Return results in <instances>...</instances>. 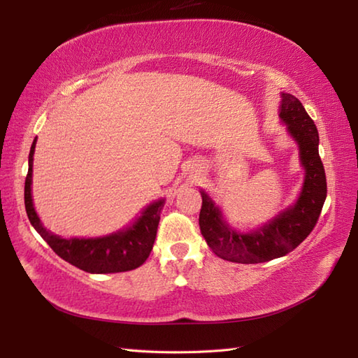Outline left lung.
I'll return each instance as SVG.
<instances>
[{
  "label": "left lung",
  "instance_id": "left-lung-1",
  "mask_svg": "<svg viewBox=\"0 0 358 358\" xmlns=\"http://www.w3.org/2000/svg\"><path fill=\"white\" fill-rule=\"evenodd\" d=\"M280 118L299 144L305 167V183L295 204L257 231L241 234L227 224L210 196L201 192L200 231L217 257L234 263H263L291 252L313 232L328 194L322 158L318 155V132L313 118L299 98L281 94Z\"/></svg>",
  "mask_w": 358,
  "mask_h": 358
}]
</instances>
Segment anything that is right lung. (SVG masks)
I'll return each instance as SVG.
<instances>
[{
    "instance_id": "right-lung-1",
    "label": "right lung",
    "mask_w": 358,
    "mask_h": 358,
    "mask_svg": "<svg viewBox=\"0 0 358 358\" xmlns=\"http://www.w3.org/2000/svg\"><path fill=\"white\" fill-rule=\"evenodd\" d=\"M36 138L32 143L29 154V171L24 185V204L29 222L41 235L53 252L62 257L75 268L90 273H113L126 272L140 268L148 260L154 246L159 214L164 206V200L150 203L141 212L136 222L112 235L98 238H62L45 231L41 220L38 218L32 201V166Z\"/></svg>"
}]
</instances>
